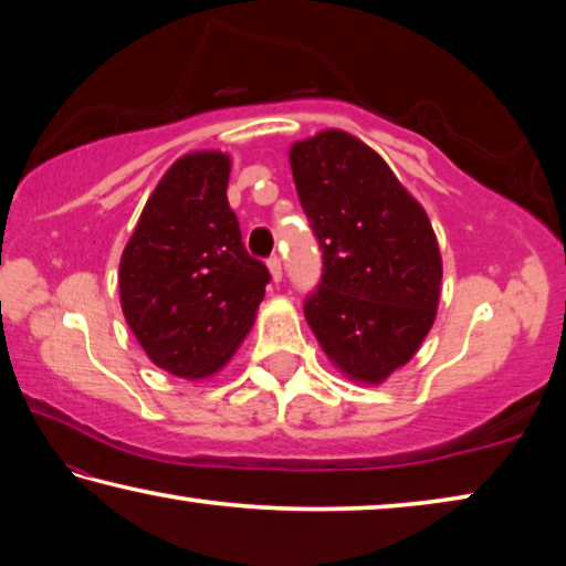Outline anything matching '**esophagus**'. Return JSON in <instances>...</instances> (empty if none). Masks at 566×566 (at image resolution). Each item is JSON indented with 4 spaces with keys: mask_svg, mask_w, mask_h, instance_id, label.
Listing matches in <instances>:
<instances>
[{
    "mask_svg": "<svg viewBox=\"0 0 566 566\" xmlns=\"http://www.w3.org/2000/svg\"><path fill=\"white\" fill-rule=\"evenodd\" d=\"M266 266H270V274H272V282L280 284L282 282V260L280 256H272L270 262H266Z\"/></svg>",
    "mask_w": 566,
    "mask_h": 566,
    "instance_id": "esophagus-1",
    "label": "esophagus"
}]
</instances>
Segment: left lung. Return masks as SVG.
I'll return each mask as SVG.
<instances>
[{"label":"left lung","mask_w":566,"mask_h":566,"mask_svg":"<svg viewBox=\"0 0 566 566\" xmlns=\"http://www.w3.org/2000/svg\"><path fill=\"white\" fill-rule=\"evenodd\" d=\"M290 167L324 254L306 324L344 377L385 385L437 319L442 254L432 222L387 161L344 129L294 142Z\"/></svg>","instance_id":"8db88e82"}]
</instances>
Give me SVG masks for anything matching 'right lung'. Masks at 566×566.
Instances as JSON below:
<instances>
[{
	"mask_svg": "<svg viewBox=\"0 0 566 566\" xmlns=\"http://www.w3.org/2000/svg\"><path fill=\"white\" fill-rule=\"evenodd\" d=\"M232 157L181 155L151 191L119 260V302L159 369L214 377L252 329L270 272L242 244L227 202Z\"/></svg>",
	"mask_w": 566,
	"mask_h": 566,
	"instance_id": "right-lung-1",
	"label": "right lung"
}]
</instances>
